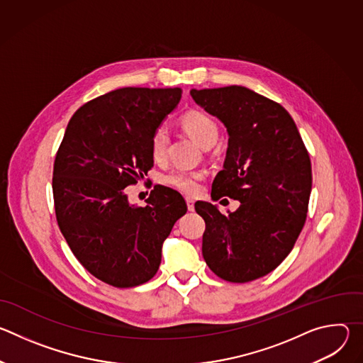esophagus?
Here are the masks:
<instances>
[{
	"label": "esophagus",
	"instance_id": "obj_1",
	"mask_svg": "<svg viewBox=\"0 0 363 363\" xmlns=\"http://www.w3.org/2000/svg\"><path fill=\"white\" fill-rule=\"evenodd\" d=\"M185 201H186V205H188V210L194 211V199L191 196H186Z\"/></svg>",
	"mask_w": 363,
	"mask_h": 363
}]
</instances>
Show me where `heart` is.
<instances>
[{
  "mask_svg": "<svg viewBox=\"0 0 363 363\" xmlns=\"http://www.w3.org/2000/svg\"><path fill=\"white\" fill-rule=\"evenodd\" d=\"M182 125L186 132L202 146L214 145L218 139V126L213 118L202 112H189L182 118ZM169 142V132L165 125L158 126L152 133L150 147L153 157L162 160L167 153ZM203 178V174L199 171L188 169H172L164 175V184L179 189L186 194H195L199 189V181Z\"/></svg>",
  "mask_w": 363,
  "mask_h": 363,
  "instance_id": "b5f03b06",
  "label": "heart"
}]
</instances>
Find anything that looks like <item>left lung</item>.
Instances as JSON below:
<instances>
[{
    "instance_id": "8db88e82",
    "label": "left lung",
    "mask_w": 363,
    "mask_h": 363,
    "mask_svg": "<svg viewBox=\"0 0 363 363\" xmlns=\"http://www.w3.org/2000/svg\"><path fill=\"white\" fill-rule=\"evenodd\" d=\"M192 99L227 128L228 147L211 196L240 201L221 214L195 203L205 221L202 255L223 280L247 283L273 272L304 225L312 165L297 126L279 103L242 86L192 89Z\"/></svg>"
}]
</instances>
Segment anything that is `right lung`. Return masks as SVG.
Returning <instances> with one entry per match:
<instances>
[{
  "mask_svg": "<svg viewBox=\"0 0 363 363\" xmlns=\"http://www.w3.org/2000/svg\"><path fill=\"white\" fill-rule=\"evenodd\" d=\"M181 89L123 87L99 96L70 119L53 171L56 217L82 266L115 287L157 274L162 244L186 213L182 195L158 185L146 206L125 188L153 167V130L178 106Z\"/></svg>",
  "mask_w": 363,
  "mask_h": 363,
  "instance_id": "obj_1",
  "label": "right lung"
}]
</instances>
